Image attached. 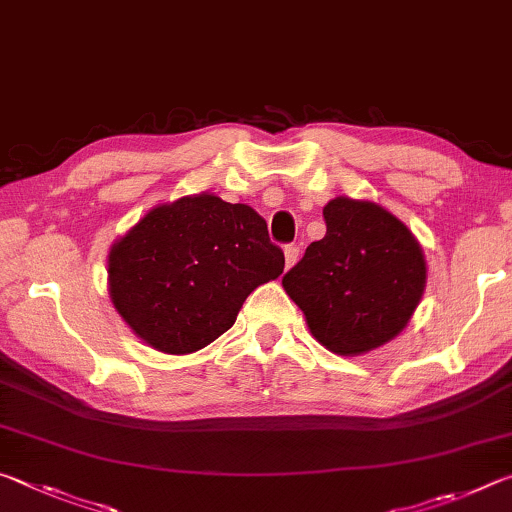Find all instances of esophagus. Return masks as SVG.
<instances>
[{
    "mask_svg": "<svg viewBox=\"0 0 512 512\" xmlns=\"http://www.w3.org/2000/svg\"><path fill=\"white\" fill-rule=\"evenodd\" d=\"M298 257H300V248L296 244L284 246V264H287V268H291L293 264H296Z\"/></svg>",
    "mask_w": 512,
    "mask_h": 512,
    "instance_id": "obj_1",
    "label": "esophagus"
}]
</instances>
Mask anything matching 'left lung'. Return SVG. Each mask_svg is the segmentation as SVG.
Masks as SVG:
<instances>
[{"instance_id": "1", "label": "left lung", "mask_w": 512, "mask_h": 512, "mask_svg": "<svg viewBox=\"0 0 512 512\" xmlns=\"http://www.w3.org/2000/svg\"><path fill=\"white\" fill-rule=\"evenodd\" d=\"M325 237L282 277L309 332L327 350L354 357L402 332L427 284L411 230L370 201L339 196L323 207Z\"/></svg>"}]
</instances>
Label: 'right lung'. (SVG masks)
<instances>
[{
    "mask_svg": "<svg viewBox=\"0 0 512 512\" xmlns=\"http://www.w3.org/2000/svg\"><path fill=\"white\" fill-rule=\"evenodd\" d=\"M282 271L253 207L196 194L153 207L112 244L108 289L144 343L189 354L228 332L250 293Z\"/></svg>",
    "mask_w": 512,
    "mask_h": 512,
    "instance_id": "1",
    "label": "right lung"
}]
</instances>
